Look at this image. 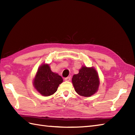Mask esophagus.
I'll use <instances>...</instances> for the list:
<instances>
[{"instance_id":"34e87169","label":"esophagus","mask_w":135,"mask_h":135,"mask_svg":"<svg viewBox=\"0 0 135 135\" xmlns=\"http://www.w3.org/2000/svg\"><path fill=\"white\" fill-rule=\"evenodd\" d=\"M64 80L65 81H70L71 80V76H68V77H67V78H65L64 79Z\"/></svg>"}]
</instances>
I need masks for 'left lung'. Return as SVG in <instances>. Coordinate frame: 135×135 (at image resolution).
<instances>
[{
  "mask_svg": "<svg viewBox=\"0 0 135 135\" xmlns=\"http://www.w3.org/2000/svg\"><path fill=\"white\" fill-rule=\"evenodd\" d=\"M72 82L75 91L79 95L88 97L98 90L100 79L94 67L83 65L79 70V73L73 75Z\"/></svg>",
  "mask_w": 135,
  "mask_h": 135,
  "instance_id": "left-lung-1",
  "label": "left lung"
}]
</instances>
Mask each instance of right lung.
<instances>
[{
    "mask_svg": "<svg viewBox=\"0 0 135 135\" xmlns=\"http://www.w3.org/2000/svg\"><path fill=\"white\" fill-rule=\"evenodd\" d=\"M63 81L58 74L51 71L49 64L43 63L39 66L33 80L35 89L44 96L52 95Z\"/></svg>",
    "mask_w": 135,
    "mask_h": 135,
    "instance_id": "right-lung-1",
    "label": "right lung"
}]
</instances>
